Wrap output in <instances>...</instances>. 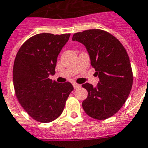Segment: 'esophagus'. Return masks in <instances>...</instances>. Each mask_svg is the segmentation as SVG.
Listing matches in <instances>:
<instances>
[{"label": "esophagus", "mask_w": 148, "mask_h": 148, "mask_svg": "<svg viewBox=\"0 0 148 148\" xmlns=\"http://www.w3.org/2000/svg\"><path fill=\"white\" fill-rule=\"evenodd\" d=\"M73 86H74V89H77V88H79V87H80V85L78 84H76V83H74V84H73Z\"/></svg>", "instance_id": "esophagus-1"}]
</instances>
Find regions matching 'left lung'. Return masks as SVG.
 <instances>
[{
    "label": "left lung",
    "instance_id": "1",
    "mask_svg": "<svg viewBox=\"0 0 148 148\" xmlns=\"http://www.w3.org/2000/svg\"><path fill=\"white\" fill-rule=\"evenodd\" d=\"M72 40L85 45L99 79L95 87L88 83L82 85L88 92L83 109L90 117L106 119L122 107L132 87L133 73L128 53L116 37L102 29L77 32Z\"/></svg>",
    "mask_w": 148,
    "mask_h": 148
}]
</instances>
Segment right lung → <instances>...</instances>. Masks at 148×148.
<instances>
[{"instance_id":"1","label":"right lung","mask_w":148,"mask_h":148,"mask_svg":"<svg viewBox=\"0 0 148 148\" xmlns=\"http://www.w3.org/2000/svg\"><path fill=\"white\" fill-rule=\"evenodd\" d=\"M70 36L35 35L21 45L16 55L13 69L16 97L37 122L48 123L59 117L74 90L71 83L59 84L49 78L55 74L58 54Z\"/></svg>"}]
</instances>
